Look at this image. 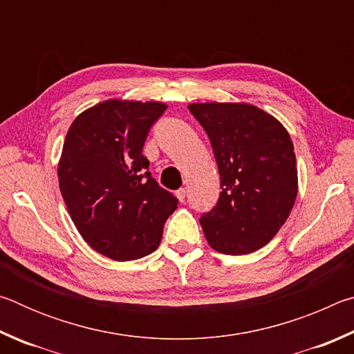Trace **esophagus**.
I'll use <instances>...</instances> for the list:
<instances>
[{"mask_svg":"<svg viewBox=\"0 0 354 354\" xmlns=\"http://www.w3.org/2000/svg\"><path fill=\"white\" fill-rule=\"evenodd\" d=\"M185 195H187V190H185V189H179V190L176 192L178 200L181 201V203H184V201H185Z\"/></svg>","mask_w":354,"mask_h":354,"instance_id":"34e87169","label":"esophagus"}]
</instances>
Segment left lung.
<instances>
[{
  "label": "left lung",
  "instance_id": "obj_1",
  "mask_svg": "<svg viewBox=\"0 0 354 354\" xmlns=\"http://www.w3.org/2000/svg\"><path fill=\"white\" fill-rule=\"evenodd\" d=\"M211 140L221 192L200 223L211 248L248 254L277 236L298 194L297 158L287 129L250 103L187 106Z\"/></svg>",
  "mask_w": 354,
  "mask_h": 354
}]
</instances>
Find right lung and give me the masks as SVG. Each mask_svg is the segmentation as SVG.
Here are the masks:
<instances>
[{
    "instance_id": "obj_1",
    "label": "right lung",
    "mask_w": 354,
    "mask_h": 354,
    "mask_svg": "<svg viewBox=\"0 0 354 354\" xmlns=\"http://www.w3.org/2000/svg\"><path fill=\"white\" fill-rule=\"evenodd\" d=\"M165 109L160 101L106 100L81 112L65 136L57 165L64 201L84 241L109 259L153 253L176 209L142 153Z\"/></svg>"
}]
</instances>
